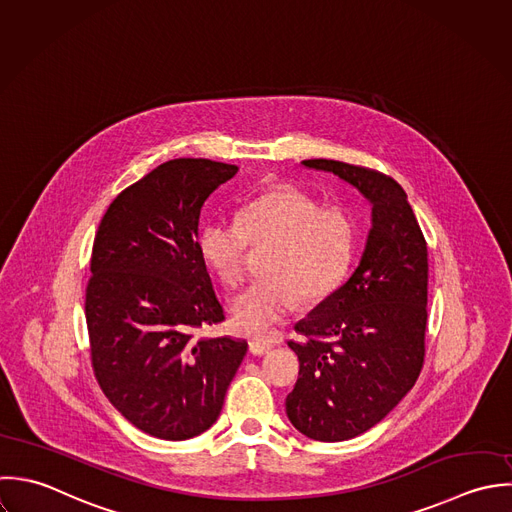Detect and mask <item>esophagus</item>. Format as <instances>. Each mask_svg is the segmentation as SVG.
<instances>
[{
    "mask_svg": "<svg viewBox=\"0 0 512 512\" xmlns=\"http://www.w3.org/2000/svg\"><path fill=\"white\" fill-rule=\"evenodd\" d=\"M248 345H250V353L254 355H266L272 349V343L266 340H252Z\"/></svg>",
    "mask_w": 512,
    "mask_h": 512,
    "instance_id": "1",
    "label": "esophagus"
}]
</instances>
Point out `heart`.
I'll list each match as a JSON object with an SVG mask.
<instances>
[{
  "label": "heart",
  "instance_id": "obj_1",
  "mask_svg": "<svg viewBox=\"0 0 512 512\" xmlns=\"http://www.w3.org/2000/svg\"><path fill=\"white\" fill-rule=\"evenodd\" d=\"M240 226L208 222L198 234L204 264L226 286L242 278L248 246L268 248L262 278L230 300L232 324L246 336H266L302 298L326 300L349 270L355 222L343 204H322L292 186H274L248 202Z\"/></svg>",
  "mask_w": 512,
  "mask_h": 512
}]
</instances>
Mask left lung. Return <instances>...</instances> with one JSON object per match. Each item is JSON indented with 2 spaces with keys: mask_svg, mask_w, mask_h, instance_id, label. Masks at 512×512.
Instances as JSON below:
<instances>
[{
  "mask_svg": "<svg viewBox=\"0 0 512 512\" xmlns=\"http://www.w3.org/2000/svg\"><path fill=\"white\" fill-rule=\"evenodd\" d=\"M334 172L371 206V228L355 272L320 302L290 341L300 373L286 397L292 425L310 439H353L415 385L425 355L427 244L405 190L381 172L340 161H302Z\"/></svg>",
  "mask_w": 512,
  "mask_h": 512,
  "instance_id": "8db88e82",
  "label": "left lung"
}]
</instances>
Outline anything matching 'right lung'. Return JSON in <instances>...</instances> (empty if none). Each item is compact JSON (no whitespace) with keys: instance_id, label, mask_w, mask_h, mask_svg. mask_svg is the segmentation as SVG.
<instances>
[{"instance_id":"right-lung-1","label":"right lung","mask_w":512,"mask_h":512,"mask_svg":"<svg viewBox=\"0 0 512 512\" xmlns=\"http://www.w3.org/2000/svg\"><path fill=\"white\" fill-rule=\"evenodd\" d=\"M238 172L208 159H174L125 188L93 244L85 316L97 381L137 429L167 441L214 425L248 343L200 338L220 324L198 252L204 200Z\"/></svg>"}]
</instances>
